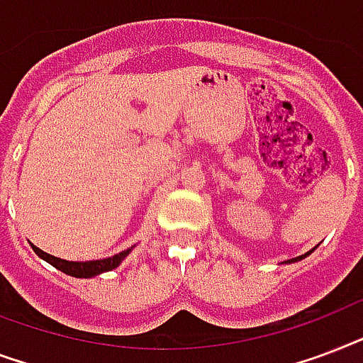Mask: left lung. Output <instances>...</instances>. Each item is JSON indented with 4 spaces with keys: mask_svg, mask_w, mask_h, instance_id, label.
I'll use <instances>...</instances> for the list:
<instances>
[{
    "mask_svg": "<svg viewBox=\"0 0 363 363\" xmlns=\"http://www.w3.org/2000/svg\"><path fill=\"white\" fill-rule=\"evenodd\" d=\"M314 252V248L313 250H308L307 254H303V255H299V257H294V259H288V261H284V263H296V261H301V259H305V257H307V255H311Z\"/></svg>",
    "mask_w": 363,
    "mask_h": 363,
    "instance_id": "left-lung-1",
    "label": "left lung"
}]
</instances>
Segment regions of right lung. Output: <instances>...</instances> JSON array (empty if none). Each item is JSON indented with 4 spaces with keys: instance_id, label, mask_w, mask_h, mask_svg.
I'll return each mask as SVG.
<instances>
[{
    "instance_id": "obj_1",
    "label": "right lung",
    "mask_w": 363,
    "mask_h": 363,
    "mask_svg": "<svg viewBox=\"0 0 363 363\" xmlns=\"http://www.w3.org/2000/svg\"><path fill=\"white\" fill-rule=\"evenodd\" d=\"M33 252L45 259L47 263H50L52 267H56L58 271L66 272L69 277H75V278H92V277H98V274H102V272H108V271H113L117 267L123 263L126 255L130 254L132 248L125 250V252H119L117 255H111V257H106V259H94V261H66V259H60V257H55V255L47 254L43 250H39L38 246H33Z\"/></svg>"
}]
</instances>
